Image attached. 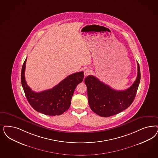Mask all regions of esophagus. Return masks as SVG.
<instances>
[{"mask_svg": "<svg viewBox=\"0 0 158 158\" xmlns=\"http://www.w3.org/2000/svg\"><path fill=\"white\" fill-rule=\"evenodd\" d=\"M90 72H91V70L90 69H86L84 72V75L85 76H87V75H89L90 73Z\"/></svg>", "mask_w": 158, "mask_h": 158, "instance_id": "1", "label": "esophagus"}]
</instances>
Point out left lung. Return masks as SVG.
<instances>
[{
    "label": "left lung",
    "mask_w": 158,
    "mask_h": 158,
    "mask_svg": "<svg viewBox=\"0 0 158 158\" xmlns=\"http://www.w3.org/2000/svg\"><path fill=\"white\" fill-rule=\"evenodd\" d=\"M137 65L136 80L125 90H115L92 75L85 77L88 102L94 113L101 117H107L117 114L130 107L135 98L141 79L138 62Z\"/></svg>",
    "instance_id": "8db88e82"
}]
</instances>
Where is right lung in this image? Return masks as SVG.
Listing matches in <instances>:
<instances>
[{"instance_id":"right-lung-1","label":"right lung","mask_w":158,"mask_h":158,"mask_svg":"<svg viewBox=\"0 0 158 158\" xmlns=\"http://www.w3.org/2000/svg\"><path fill=\"white\" fill-rule=\"evenodd\" d=\"M27 58L23 65L22 85L28 103L37 111L48 115H58L68 110L77 85L83 81V72H76L67 76L55 86L41 92H35L25 80L24 71Z\"/></svg>"}]
</instances>
